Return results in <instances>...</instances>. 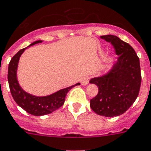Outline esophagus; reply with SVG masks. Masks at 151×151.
Masks as SVG:
<instances>
[{
  "label": "esophagus",
  "instance_id": "obj_1",
  "mask_svg": "<svg viewBox=\"0 0 151 151\" xmlns=\"http://www.w3.org/2000/svg\"><path fill=\"white\" fill-rule=\"evenodd\" d=\"M81 85H83V86H86V85H88V78H87V77H85V78H81Z\"/></svg>",
  "mask_w": 151,
  "mask_h": 151
}]
</instances>
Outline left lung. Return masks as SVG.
Listing matches in <instances>:
<instances>
[{"label":"left lung","mask_w":151,"mask_h":151,"mask_svg":"<svg viewBox=\"0 0 151 151\" xmlns=\"http://www.w3.org/2000/svg\"><path fill=\"white\" fill-rule=\"evenodd\" d=\"M111 42L118 58L104 75L92 78L89 83L98 87V93L90 100L92 110L105 117L120 116L138 97L141 86L139 58L127 42L116 35H102Z\"/></svg>","instance_id":"1"}]
</instances>
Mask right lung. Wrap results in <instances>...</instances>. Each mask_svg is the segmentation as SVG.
<instances>
[{
    "mask_svg": "<svg viewBox=\"0 0 151 151\" xmlns=\"http://www.w3.org/2000/svg\"><path fill=\"white\" fill-rule=\"evenodd\" d=\"M42 42V40H38L32 42L28 47ZM27 48L25 47L19 50L12 57L9 63V70H8V81H9L10 92L16 103L29 114L35 116L47 115L59 109L61 106H63L68 92L74 86H79L80 83H77L72 86L60 89L49 96H35L32 94L27 93V92L23 90V88L19 85L17 76V66L19 63V57Z\"/></svg>",
    "mask_w": 151,
    "mask_h": 151,
    "instance_id": "add662e5",
    "label": "right lung"
}]
</instances>
